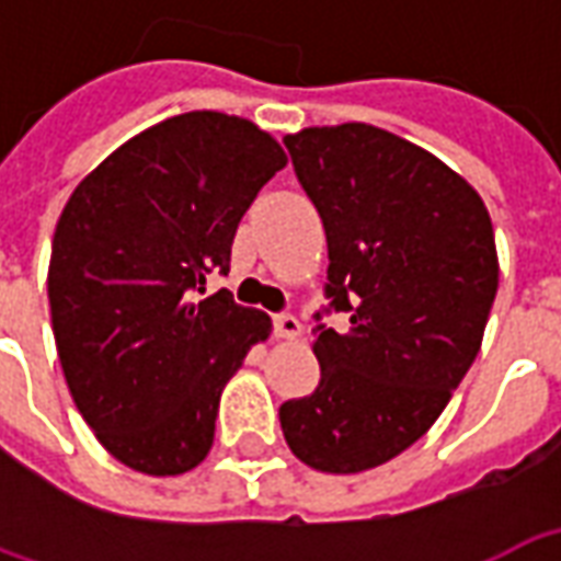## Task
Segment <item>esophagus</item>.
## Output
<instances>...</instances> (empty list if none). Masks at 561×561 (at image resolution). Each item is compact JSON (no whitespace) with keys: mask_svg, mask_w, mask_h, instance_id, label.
<instances>
[{"mask_svg":"<svg viewBox=\"0 0 561 561\" xmlns=\"http://www.w3.org/2000/svg\"><path fill=\"white\" fill-rule=\"evenodd\" d=\"M273 330H276L279 340H297L304 333V324L294 316H276L273 318Z\"/></svg>","mask_w":561,"mask_h":561,"instance_id":"esophagus-1","label":"esophagus"}]
</instances>
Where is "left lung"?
<instances>
[{"mask_svg":"<svg viewBox=\"0 0 561 561\" xmlns=\"http://www.w3.org/2000/svg\"><path fill=\"white\" fill-rule=\"evenodd\" d=\"M285 147L324 221L328 297L348 328L318 324L321 381L282 405V433L309 469L357 474L412 447L481 352L493 221L457 171L385 128L312 126Z\"/></svg>","mask_w":561,"mask_h":561,"instance_id":"1","label":"left lung"}]
</instances>
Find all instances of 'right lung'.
Listing matches in <instances>:
<instances>
[{
	"label": "right lung",
	"instance_id": "right-lung-1",
	"mask_svg": "<svg viewBox=\"0 0 561 561\" xmlns=\"http://www.w3.org/2000/svg\"><path fill=\"white\" fill-rule=\"evenodd\" d=\"M288 164L279 140L219 111L161 119L90 171L56 221L47 297L71 400L104 450L152 478L213 447L225 385L273 330L231 291L237 225Z\"/></svg>",
	"mask_w": 561,
	"mask_h": 561
}]
</instances>
